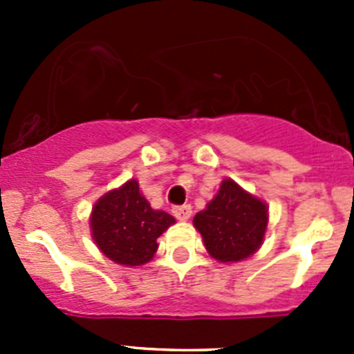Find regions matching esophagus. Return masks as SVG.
<instances>
[{"label": "esophagus", "instance_id": "esophagus-1", "mask_svg": "<svg viewBox=\"0 0 354 354\" xmlns=\"http://www.w3.org/2000/svg\"><path fill=\"white\" fill-rule=\"evenodd\" d=\"M192 205H177V207H174V216L177 218V220L180 221H186L189 220V216H192Z\"/></svg>", "mask_w": 354, "mask_h": 354}]
</instances>
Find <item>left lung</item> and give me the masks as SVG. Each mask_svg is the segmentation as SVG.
Listing matches in <instances>:
<instances>
[{"label":"left lung","instance_id":"8db88e82","mask_svg":"<svg viewBox=\"0 0 354 354\" xmlns=\"http://www.w3.org/2000/svg\"><path fill=\"white\" fill-rule=\"evenodd\" d=\"M193 225L202 234L212 259L220 262L245 261L264 241L268 205L232 179H225L207 207L196 212Z\"/></svg>","mask_w":354,"mask_h":354}]
</instances>
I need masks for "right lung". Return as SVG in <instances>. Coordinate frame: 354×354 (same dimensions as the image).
<instances>
[{"instance_id": "obj_1", "label": "right lung", "mask_w": 354, "mask_h": 354, "mask_svg": "<svg viewBox=\"0 0 354 354\" xmlns=\"http://www.w3.org/2000/svg\"><path fill=\"white\" fill-rule=\"evenodd\" d=\"M174 223V216L150 207L136 179L101 196L90 216L95 245L122 266L147 264L158 250V237Z\"/></svg>"}]
</instances>
